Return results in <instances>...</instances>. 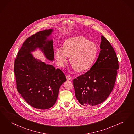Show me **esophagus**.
Here are the masks:
<instances>
[{
	"mask_svg": "<svg viewBox=\"0 0 134 134\" xmlns=\"http://www.w3.org/2000/svg\"><path fill=\"white\" fill-rule=\"evenodd\" d=\"M66 78H67V80H70L72 79V77L70 75H67L66 76Z\"/></svg>",
	"mask_w": 134,
	"mask_h": 134,
	"instance_id": "34e87169",
	"label": "esophagus"
}]
</instances>
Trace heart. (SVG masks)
<instances>
[{"label": "heart", "mask_w": 134, "mask_h": 134, "mask_svg": "<svg viewBox=\"0 0 134 134\" xmlns=\"http://www.w3.org/2000/svg\"><path fill=\"white\" fill-rule=\"evenodd\" d=\"M96 44L82 36L70 38L65 41L63 47L56 49L55 56L60 66H64L70 56L71 64L78 71L89 69L97 53Z\"/></svg>", "instance_id": "1"}]
</instances>
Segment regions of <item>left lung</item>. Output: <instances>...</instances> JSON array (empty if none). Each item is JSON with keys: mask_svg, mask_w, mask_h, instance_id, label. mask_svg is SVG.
I'll return each instance as SVG.
<instances>
[{"mask_svg": "<svg viewBox=\"0 0 134 134\" xmlns=\"http://www.w3.org/2000/svg\"><path fill=\"white\" fill-rule=\"evenodd\" d=\"M101 50L96 61L84 74L73 80L75 96L82 105L96 106L105 101L113 89L119 62L114 48L101 36Z\"/></svg>", "mask_w": 134, "mask_h": 134, "instance_id": "1", "label": "left lung"}]
</instances>
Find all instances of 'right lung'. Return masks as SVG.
Wrapping results in <instances>:
<instances>
[{
    "instance_id": "right-lung-1",
    "label": "right lung",
    "mask_w": 134,
    "mask_h": 134,
    "mask_svg": "<svg viewBox=\"0 0 134 134\" xmlns=\"http://www.w3.org/2000/svg\"><path fill=\"white\" fill-rule=\"evenodd\" d=\"M52 29L37 32L22 44L14 61L17 91L24 100L36 109L44 110L56 103L61 85L66 81L63 72L35 59L31 52L39 48L50 60L54 58L53 41L47 40Z\"/></svg>"
}]
</instances>
